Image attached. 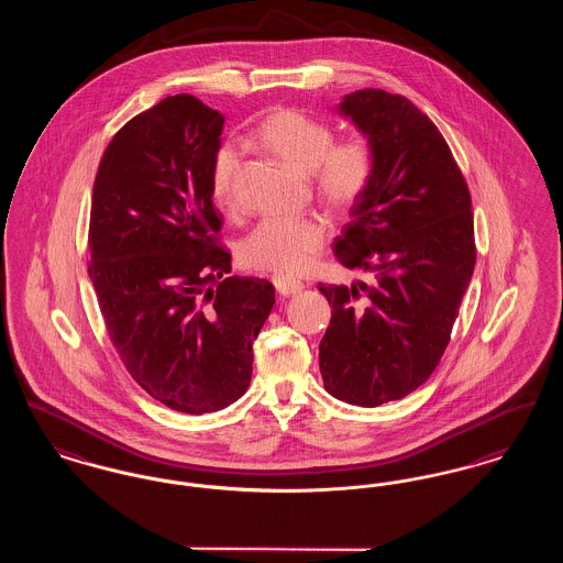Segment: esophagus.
I'll return each mask as SVG.
<instances>
[{"label":"esophagus","instance_id":"esophagus-1","mask_svg":"<svg viewBox=\"0 0 563 563\" xmlns=\"http://www.w3.org/2000/svg\"><path fill=\"white\" fill-rule=\"evenodd\" d=\"M272 283H274L278 295H283V297H291L303 289V285L299 280H289V278H280V276H274Z\"/></svg>","mask_w":563,"mask_h":563}]
</instances>
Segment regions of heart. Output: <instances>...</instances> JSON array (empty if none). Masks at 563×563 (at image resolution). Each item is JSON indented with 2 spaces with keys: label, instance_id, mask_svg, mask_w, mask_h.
I'll return each instance as SVG.
<instances>
[{
  "label": "heart",
  "instance_id": "b5f03b06",
  "mask_svg": "<svg viewBox=\"0 0 563 563\" xmlns=\"http://www.w3.org/2000/svg\"><path fill=\"white\" fill-rule=\"evenodd\" d=\"M255 139L269 154L297 173L312 175L322 198L333 207L354 205L374 175V150L363 136L335 143L333 129L299 109L283 108L268 113L255 129ZM241 168L236 143H221L211 166L214 200L230 202ZM327 239L319 217H269L242 241L241 260L246 268L278 274H299Z\"/></svg>",
  "mask_w": 563,
  "mask_h": 563
}]
</instances>
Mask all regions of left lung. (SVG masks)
Instances as JSON below:
<instances>
[{
	"instance_id": "left-lung-1",
	"label": "left lung",
	"mask_w": 563,
	"mask_h": 563,
	"mask_svg": "<svg viewBox=\"0 0 563 563\" xmlns=\"http://www.w3.org/2000/svg\"><path fill=\"white\" fill-rule=\"evenodd\" d=\"M335 111L374 150V175L333 242L374 283L321 285L333 308L319 346L324 390L377 407L422 386L450 344L475 268L471 194L445 139L401 95L365 88Z\"/></svg>"
}]
</instances>
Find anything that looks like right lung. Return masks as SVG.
Segmentation results:
<instances>
[{"instance_id":"1","label":"right lung","mask_w":563,"mask_h":563,"mask_svg":"<svg viewBox=\"0 0 563 563\" xmlns=\"http://www.w3.org/2000/svg\"><path fill=\"white\" fill-rule=\"evenodd\" d=\"M223 122L191 95L134 115L109 141L90 209L88 274L109 338L145 393L194 416L246 393L274 306L268 280L228 276L232 257L214 241Z\"/></svg>"}]
</instances>
